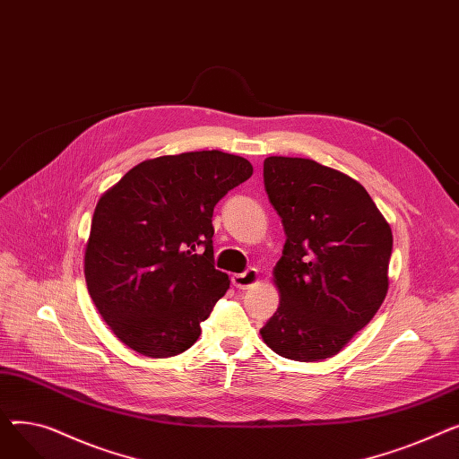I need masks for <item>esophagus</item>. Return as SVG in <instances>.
Returning a JSON list of instances; mask_svg holds the SVG:
<instances>
[{"mask_svg": "<svg viewBox=\"0 0 459 459\" xmlns=\"http://www.w3.org/2000/svg\"><path fill=\"white\" fill-rule=\"evenodd\" d=\"M258 279H260L258 272L255 268H249L244 273H234L232 275V284L236 288H239V290H247V288H251L258 282Z\"/></svg>", "mask_w": 459, "mask_h": 459, "instance_id": "esophagus-1", "label": "esophagus"}]
</instances>
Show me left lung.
Masks as SVG:
<instances>
[{
    "mask_svg": "<svg viewBox=\"0 0 459 459\" xmlns=\"http://www.w3.org/2000/svg\"><path fill=\"white\" fill-rule=\"evenodd\" d=\"M264 187L286 242L273 268L281 303L262 339L292 360L333 357L387 296L391 227L363 186L315 160L266 158Z\"/></svg>",
    "mask_w": 459,
    "mask_h": 459,
    "instance_id": "obj_1",
    "label": "left lung"
}]
</instances>
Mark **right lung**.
Segmentation results:
<instances>
[{
	"mask_svg": "<svg viewBox=\"0 0 459 459\" xmlns=\"http://www.w3.org/2000/svg\"><path fill=\"white\" fill-rule=\"evenodd\" d=\"M251 175L246 158L221 151L160 156L100 197L83 270L120 342L156 359L197 342L201 322L230 284L213 268V206Z\"/></svg>",
	"mask_w": 459,
	"mask_h": 459,
	"instance_id": "1",
	"label": "right lung"
}]
</instances>
